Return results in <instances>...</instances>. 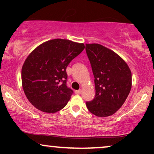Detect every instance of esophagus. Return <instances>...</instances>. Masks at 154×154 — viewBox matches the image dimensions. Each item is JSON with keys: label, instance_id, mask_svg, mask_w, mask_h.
<instances>
[{"label": "esophagus", "instance_id": "1", "mask_svg": "<svg viewBox=\"0 0 154 154\" xmlns=\"http://www.w3.org/2000/svg\"><path fill=\"white\" fill-rule=\"evenodd\" d=\"M82 92V90H78V91H75V93L76 94H81Z\"/></svg>", "mask_w": 154, "mask_h": 154}]
</instances>
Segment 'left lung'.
Returning <instances> with one entry per match:
<instances>
[{"label":"left lung","instance_id":"8db88e82","mask_svg":"<svg viewBox=\"0 0 154 154\" xmlns=\"http://www.w3.org/2000/svg\"><path fill=\"white\" fill-rule=\"evenodd\" d=\"M85 49L95 86L94 99L86 102V106L95 116H111L121 108L130 93L131 71L119 55L100 44H85Z\"/></svg>","mask_w":154,"mask_h":154}]
</instances>
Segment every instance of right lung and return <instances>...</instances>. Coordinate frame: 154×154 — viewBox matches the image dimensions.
Instances as JSON below:
<instances>
[{"label":"right lung","mask_w":154,"mask_h":154,"mask_svg":"<svg viewBox=\"0 0 154 154\" xmlns=\"http://www.w3.org/2000/svg\"><path fill=\"white\" fill-rule=\"evenodd\" d=\"M84 48L83 43L54 39L27 56L22 69V88L36 109L54 114L66 105L73 91L66 85V69Z\"/></svg>","instance_id":"1"}]
</instances>
